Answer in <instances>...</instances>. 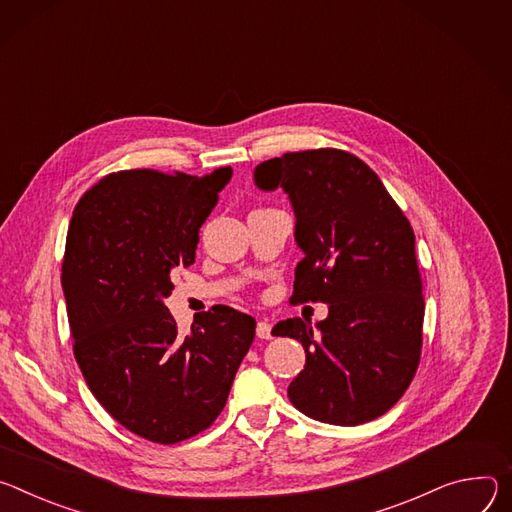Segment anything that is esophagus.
<instances>
[{"label":"esophagus","mask_w":512,"mask_h":512,"mask_svg":"<svg viewBox=\"0 0 512 512\" xmlns=\"http://www.w3.org/2000/svg\"><path fill=\"white\" fill-rule=\"evenodd\" d=\"M270 331H272V325H270L268 321H264V319L258 321V325H256V335H258L260 339H270V337H272Z\"/></svg>","instance_id":"esophagus-1"}]
</instances>
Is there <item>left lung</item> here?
I'll return each mask as SVG.
<instances>
[{"label":"left lung","mask_w":512,"mask_h":512,"mask_svg":"<svg viewBox=\"0 0 512 512\" xmlns=\"http://www.w3.org/2000/svg\"><path fill=\"white\" fill-rule=\"evenodd\" d=\"M262 191L282 189L295 211L293 303L329 305L311 327L278 321L272 335L305 348L289 384L291 403L311 419L354 427L384 415L409 388L423 344V285L409 219L358 156L287 152L254 168Z\"/></svg>","instance_id":"obj_1"}]
</instances>
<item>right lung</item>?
Returning <instances> with one entry per match:
<instances>
[{
  "label": "right lung",
  "mask_w": 512,
  "mask_h": 512,
  "mask_svg": "<svg viewBox=\"0 0 512 512\" xmlns=\"http://www.w3.org/2000/svg\"><path fill=\"white\" fill-rule=\"evenodd\" d=\"M230 179V166L205 177L122 170L71 217L61 280L77 364L101 407L154 443H179L217 419L254 342V317L232 307L201 313L183 335L164 305Z\"/></svg>",
  "instance_id": "obj_1"
}]
</instances>
